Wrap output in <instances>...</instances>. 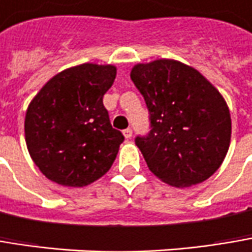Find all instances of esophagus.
<instances>
[{
    "instance_id": "esophagus-1",
    "label": "esophagus",
    "mask_w": 252,
    "mask_h": 252,
    "mask_svg": "<svg viewBox=\"0 0 252 252\" xmlns=\"http://www.w3.org/2000/svg\"><path fill=\"white\" fill-rule=\"evenodd\" d=\"M123 135H125L126 139H130V137H132V129H130V127L125 129V130H123Z\"/></svg>"
}]
</instances>
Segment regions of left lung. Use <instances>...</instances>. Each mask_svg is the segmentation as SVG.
I'll list each match as a JSON object with an SVG mask.
<instances>
[{
	"label": "left lung",
	"mask_w": 252,
	"mask_h": 252,
	"mask_svg": "<svg viewBox=\"0 0 252 252\" xmlns=\"http://www.w3.org/2000/svg\"><path fill=\"white\" fill-rule=\"evenodd\" d=\"M130 79L149 110L151 130L135 139L148 168L176 188L207 181L231 140L221 93L198 70L166 59L136 64Z\"/></svg>",
	"instance_id": "left-lung-1"
}]
</instances>
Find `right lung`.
<instances>
[{
  "label": "right lung",
  "instance_id": "add662e5",
  "mask_svg": "<svg viewBox=\"0 0 252 252\" xmlns=\"http://www.w3.org/2000/svg\"><path fill=\"white\" fill-rule=\"evenodd\" d=\"M115 79V65L80 64L47 81L30 103L26 142L45 178L80 188L110 169L125 140L103 106Z\"/></svg>",
  "mask_w": 252,
  "mask_h": 252
}]
</instances>
